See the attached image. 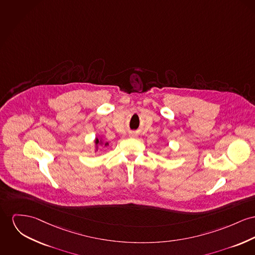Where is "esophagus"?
I'll return each instance as SVG.
<instances>
[{
	"label": "esophagus",
	"instance_id": "obj_1",
	"mask_svg": "<svg viewBox=\"0 0 255 255\" xmlns=\"http://www.w3.org/2000/svg\"><path fill=\"white\" fill-rule=\"evenodd\" d=\"M129 135H130V137H136L135 133H130Z\"/></svg>",
	"mask_w": 255,
	"mask_h": 255
}]
</instances>
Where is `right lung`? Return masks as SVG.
I'll return each instance as SVG.
<instances>
[{
    "instance_id": "add662e5",
    "label": "right lung",
    "mask_w": 255,
    "mask_h": 255,
    "mask_svg": "<svg viewBox=\"0 0 255 255\" xmlns=\"http://www.w3.org/2000/svg\"><path fill=\"white\" fill-rule=\"evenodd\" d=\"M109 145L108 142H105L104 139L101 137V138H96L95 139V153H97L100 149V146H104V147H107Z\"/></svg>"
}]
</instances>
